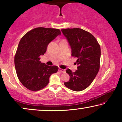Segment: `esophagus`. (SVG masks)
Returning a JSON list of instances; mask_svg holds the SVG:
<instances>
[{
	"label": "esophagus",
	"instance_id": "esophagus-1",
	"mask_svg": "<svg viewBox=\"0 0 122 122\" xmlns=\"http://www.w3.org/2000/svg\"><path fill=\"white\" fill-rule=\"evenodd\" d=\"M58 71H59V72H61V73H64L65 72V70L61 69V68H59V69H58Z\"/></svg>",
	"mask_w": 122,
	"mask_h": 122
}]
</instances>
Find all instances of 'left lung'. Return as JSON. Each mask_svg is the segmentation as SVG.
Instances as JSON below:
<instances>
[{"label": "left lung", "mask_w": 122, "mask_h": 122, "mask_svg": "<svg viewBox=\"0 0 122 122\" xmlns=\"http://www.w3.org/2000/svg\"><path fill=\"white\" fill-rule=\"evenodd\" d=\"M61 30L71 46V56L78 58V69L75 72L66 70L70 79L64 84L72 91H81L91 85L98 73L101 47L94 36L82 29L68 28Z\"/></svg>", "instance_id": "8db88e82"}]
</instances>
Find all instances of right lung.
I'll return each instance as SVG.
<instances>
[{
    "label": "right lung",
    "instance_id": "obj_1",
    "mask_svg": "<svg viewBox=\"0 0 122 122\" xmlns=\"http://www.w3.org/2000/svg\"><path fill=\"white\" fill-rule=\"evenodd\" d=\"M61 34L58 29L39 27L26 33L19 41L14 57L18 78L30 91H39L47 86L49 77L57 72V66H49L40 61L49 43Z\"/></svg>",
    "mask_w": 122,
    "mask_h": 122
}]
</instances>
